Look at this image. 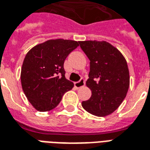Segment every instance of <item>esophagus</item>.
<instances>
[{
    "label": "esophagus",
    "mask_w": 150,
    "mask_h": 150,
    "mask_svg": "<svg viewBox=\"0 0 150 150\" xmlns=\"http://www.w3.org/2000/svg\"><path fill=\"white\" fill-rule=\"evenodd\" d=\"M84 86H85V80H84L83 79H81L80 80L75 83V86L76 88H80V87Z\"/></svg>",
    "instance_id": "esophagus-1"
}]
</instances>
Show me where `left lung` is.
I'll return each mask as SVG.
<instances>
[{"label": "left lung", "instance_id": "obj_1", "mask_svg": "<svg viewBox=\"0 0 150 150\" xmlns=\"http://www.w3.org/2000/svg\"><path fill=\"white\" fill-rule=\"evenodd\" d=\"M90 59L89 79L86 82L91 96L82 106L90 114L104 117L116 110L126 98L129 74L126 59L106 41H79Z\"/></svg>", "mask_w": 150, "mask_h": 150}]
</instances>
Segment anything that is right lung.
I'll use <instances>...</instances> for the list:
<instances>
[{
	"label": "right lung",
	"instance_id": "add662e5",
	"mask_svg": "<svg viewBox=\"0 0 150 150\" xmlns=\"http://www.w3.org/2000/svg\"><path fill=\"white\" fill-rule=\"evenodd\" d=\"M77 41L49 40L27 53L21 74L22 89L35 110L49 111L58 106L74 83L65 78L64 61L78 47Z\"/></svg>",
	"mask_w": 150,
	"mask_h": 150
}]
</instances>
